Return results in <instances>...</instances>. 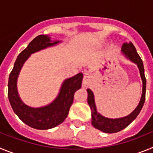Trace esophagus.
Instances as JSON below:
<instances>
[{
  "label": "esophagus",
  "mask_w": 153,
  "mask_h": 153,
  "mask_svg": "<svg viewBox=\"0 0 153 153\" xmlns=\"http://www.w3.org/2000/svg\"><path fill=\"white\" fill-rule=\"evenodd\" d=\"M91 77H90V76L87 75V74H86V76H85L84 77H83V83L85 86H87L91 82Z\"/></svg>",
  "instance_id": "esophagus-1"
}]
</instances>
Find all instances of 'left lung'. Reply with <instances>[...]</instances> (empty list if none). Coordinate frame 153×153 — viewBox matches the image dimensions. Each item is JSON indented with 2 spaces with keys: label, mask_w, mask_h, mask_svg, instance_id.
I'll return each instance as SVG.
<instances>
[{
  "label": "left lung",
  "mask_w": 153,
  "mask_h": 153,
  "mask_svg": "<svg viewBox=\"0 0 153 153\" xmlns=\"http://www.w3.org/2000/svg\"><path fill=\"white\" fill-rule=\"evenodd\" d=\"M122 51L123 52L124 54L128 56L132 62L136 63L139 69H140V76H141L142 80H143V93H142V97L140 103L134 111L130 113L129 116L123 117V118L113 120V119L106 118V117H102L100 113H97L93 92L90 89L87 90V92H88L87 100H88V103L92 111V125L95 127L96 129L102 131V132H106V133L117 132L119 131L123 130V129H125L126 127L128 126L137 117L140 112L141 111L146 100V79L145 74H144V67H143L142 59L140 58V55L138 54L136 47L132 43H129V44L125 43V44H123Z\"/></svg>",
  "instance_id": "obj_1"
}]
</instances>
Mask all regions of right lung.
I'll return each mask as SVG.
<instances>
[{"label":"right lung","instance_id":"1","mask_svg":"<svg viewBox=\"0 0 153 153\" xmlns=\"http://www.w3.org/2000/svg\"><path fill=\"white\" fill-rule=\"evenodd\" d=\"M51 43L46 35L36 36L18 55L8 79V99L14 113L20 120L33 129H49L62 123L67 118L74 102V94L81 88L83 75L79 73L64 81L57 98L51 104L41 108H31L21 100L17 90V79L24 63L31 53L56 44Z\"/></svg>","mask_w":153,"mask_h":153}]
</instances>
